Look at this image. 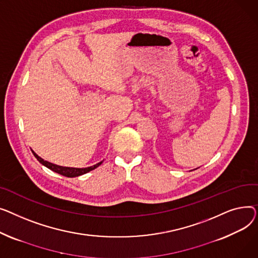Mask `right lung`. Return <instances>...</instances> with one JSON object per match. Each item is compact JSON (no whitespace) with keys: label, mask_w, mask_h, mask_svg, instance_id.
Here are the masks:
<instances>
[{"label":"right lung","mask_w":258,"mask_h":258,"mask_svg":"<svg viewBox=\"0 0 258 258\" xmlns=\"http://www.w3.org/2000/svg\"><path fill=\"white\" fill-rule=\"evenodd\" d=\"M33 155L36 157V159H37L41 164H43L44 166H47L48 169L52 170V171L55 172V173H58V174L62 175V176H66V177H71V178H73V177H78V176H80V175H83V174H86V173H88V172H90V171H93V170L97 169L98 166L101 165L102 162H103V161H100L99 163H97V164H95V165H93V166H88V168L77 169V168H68V166H60V165L51 163V162H49V161H45V160H43L42 158H40V157H39L36 153H34V152H33Z\"/></svg>","instance_id":"1"}]
</instances>
